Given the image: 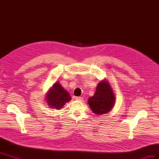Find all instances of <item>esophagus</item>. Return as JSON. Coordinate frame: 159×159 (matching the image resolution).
<instances>
[{
  "instance_id": "obj_1",
  "label": "esophagus",
  "mask_w": 159,
  "mask_h": 159,
  "mask_svg": "<svg viewBox=\"0 0 159 159\" xmlns=\"http://www.w3.org/2000/svg\"><path fill=\"white\" fill-rule=\"evenodd\" d=\"M75 99L77 101H83V98L82 97H76L75 98Z\"/></svg>"
}]
</instances>
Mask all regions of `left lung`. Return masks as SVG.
<instances>
[{
    "mask_svg": "<svg viewBox=\"0 0 159 159\" xmlns=\"http://www.w3.org/2000/svg\"><path fill=\"white\" fill-rule=\"evenodd\" d=\"M88 102L92 112L98 115L106 114L111 111L115 105V96L107 79L99 81L95 94L88 99Z\"/></svg>",
    "mask_w": 159,
    "mask_h": 159,
    "instance_id": "left-lung-1",
    "label": "left lung"
}]
</instances>
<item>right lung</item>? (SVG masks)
Returning <instances> with one entry per match:
<instances>
[{
    "label": "right lung",
    "mask_w": 159,
    "mask_h": 159,
    "mask_svg": "<svg viewBox=\"0 0 159 159\" xmlns=\"http://www.w3.org/2000/svg\"><path fill=\"white\" fill-rule=\"evenodd\" d=\"M46 103L51 109L60 110L64 105L71 99L70 93L67 91L59 81H56L48 91L45 97Z\"/></svg>",
    "instance_id": "add662e5"
}]
</instances>
